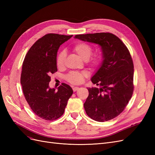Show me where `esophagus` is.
I'll return each instance as SVG.
<instances>
[{"mask_svg": "<svg viewBox=\"0 0 155 155\" xmlns=\"http://www.w3.org/2000/svg\"><path fill=\"white\" fill-rule=\"evenodd\" d=\"M78 89H79V87H72V90H73L74 92L77 91L78 90Z\"/></svg>", "mask_w": 155, "mask_h": 155, "instance_id": "1", "label": "esophagus"}]
</instances>
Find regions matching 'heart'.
Instances as JSON below:
<instances>
[{
	"label": "heart",
	"instance_id": "1",
	"mask_svg": "<svg viewBox=\"0 0 155 155\" xmlns=\"http://www.w3.org/2000/svg\"><path fill=\"white\" fill-rule=\"evenodd\" d=\"M73 50L82 59L87 61L88 66L94 68L100 65L101 62L102 56L101 54L96 52L92 53V46L86 42H79L73 46ZM66 59V52L64 50L60 51L56 58V65L59 68H62L64 66V61ZM87 76L84 72L72 71L69 72L65 79L70 83L74 85H78L83 81V79Z\"/></svg>",
	"mask_w": 155,
	"mask_h": 155
}]
</instances>
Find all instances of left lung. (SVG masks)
<instances>
[{"instance_id": "obj_1", "label": "left lung", "mask_w": 155, "mask_h": 155, "mask_svg": "<svg viewBox=\"0 0 155 155\" xmlns=\"http://www.w3.org/2000/svg\"><path fill=\"white\" fill-rule=\"evenodd\" d=\"M75 38L101 46L104 61L91 80L100 88H89L84 104L87 114L104 122L124 111L134 91V64L128 48L109 32L75 35Z\"/></svg>"}]
</instances>
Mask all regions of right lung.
Returning <instances> with one entry per match:
<instances>
[{"label":"right lung","mask_w":155,"mask_h":155,"mask_svg":"<svg viewBox=\"0 0 155 155\" xmlns=\"http://www.w3.org/2000/svg\"><path fill=\"white\" fill-rule=\"evenodd\" d=\"M72 37L46 34L31 46L22 63L21 83L25 97L32 111L45 120L60 118L73 93L65 83L58 91L48 86L50 75L58 71L56 58L59 46Z\"/></svg>","instance_id":"right-lung-1"}]
</instances>
